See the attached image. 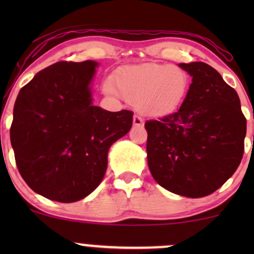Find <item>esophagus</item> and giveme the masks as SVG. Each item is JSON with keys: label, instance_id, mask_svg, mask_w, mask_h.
<instances>
[{"label": "esophagus", "instance_id": "esophagus-1", "mask_svg": "<svg viewBox=\"0 0 254 254\" xmlns=\"http://www.w3.org/2000/svg\"><path fill=\"white\" fill-rule=\"evenodd\" d=\"M143 124H144V121L141 116L138 115L133 116V125H135V127H143Z\"/></svg>", "mask_w": 254, "mask_h": 254}]
</instances>
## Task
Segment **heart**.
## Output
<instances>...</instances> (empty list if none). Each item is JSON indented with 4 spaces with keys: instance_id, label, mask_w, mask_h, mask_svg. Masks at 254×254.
Masks as SVG:
<instances>
[{
    "instance_id": "heart-1",
    "label": "heart",
    "mask_w": 254,
    "mask_h": 254,
    "mask_svg": "<svg viewBox=\"0 0 254 254\" xmlns=\"http://www.w3.org/2000/svg\"><path fill=\"white\" fill-rule=\"evenodd\" d=\"M112 80L104 82L106 94L121 93L127 101L137 104L147 116L161 117L179 106L189 87V77L171 64H139L121 69Z\"/></svg>"
}]
</instances>
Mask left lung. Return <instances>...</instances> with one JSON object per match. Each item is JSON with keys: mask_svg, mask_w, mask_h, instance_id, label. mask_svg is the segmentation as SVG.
Returning <instances> with one entry per match:
<instances>
[{"mask_svg": "<svg viewBox=\"0 0 254 254\" xmlns=\"http://www.w3.org/2000/svg\"><path fill=\"white\" fill-rule=\"evenodd\" d=\"M192 77L182 106L144 124L151 176L179 196H208L234 174L244 154L246 118L234 88L209 64H178Z\"/></svg>", "mask_w": 254, "mask_h": 254, "instance_id": "obj_1", "label": "left lung"}]
</instances>
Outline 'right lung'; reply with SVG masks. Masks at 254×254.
<instances>
[{
	"instance_id": "right-lung-1",
	"label": "right lung",
	"mask_w": 254,
	"mask_h": 254,
	"mask_svg": "<svg viewBox=\"0 0 254 254\" xmlns=\"http://www.w3.org/2000/svg\"><path fill=\"white\" fill-rule=\"evenodd\" d=\"M99 63L57 62L20 89L10 142L17 170L40 196L62 203L83 199L103 182L110 147L132 127L131 111L93 104Z\"/></svg>"
}]
</instances>
